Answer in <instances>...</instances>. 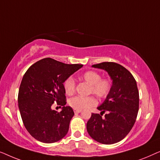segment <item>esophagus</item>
<instances>
[{
    "label": "esophagus",
    "instance_id": "1",
    "mask_svg": "<svg viewBox=\"0 0 160 160\" xmlns=\"http://www.w3.org/2000/svg\"><path fill=\"white\" fill-rule=\"evenodd\" d=\"M82 112V110H76V109H74V113H78Z\"/></svg>",
    "mask_w": 160,
    "mask_h": 160
}]
</instances>
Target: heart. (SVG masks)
Returning a JSON list of instances; mask_svg holds the SVG:
<instances>
[{"label":"heart","instance_id":"obj_1","mask_svg":"<svg viewBox=\"0 0 160 160\" xmlns=\"http://www.w3.org/2000/svg\"><path fill=\"white\" fill-rule=\"evenodd\" d=\"M81 79L90 85L89 93H93L101 99L106 98L111 92L112 82L108 78H101L100 74L95 71H88L81 76ZM65 91L68 95H72L76 89V82L73 78L68 77L63 83ZM68 103L76 110H83L95 106L97 100L93 96L82 97L76 96L69 100Z\"/></svg>","mask_w":160,"mask_h":160}]
</instances>
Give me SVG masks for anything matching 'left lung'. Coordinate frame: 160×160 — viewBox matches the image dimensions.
I'll return each mask as SVG.
<instances>
[{
    "mask_svg": "<svg viewBox=\"0 0 160 160\" xmlns=\"http://www.w3.org/2000/svg\"><path fill=\"white\" fill-rule=\"evenodd\" d=\"M92 67L108 72L112 79V88L98 107L100 114L92 113L87 123V132L100 143H116L127 136L136 120L139 109L136 81L128 70L118 63L104 62ZM105 112L107 113L102 118Z\"/></svg>",
    "mask_w": 160,
    "mask_h": 160,
    "instance_id": "left-lung-1",
    "label": "left lung"
}]
</instances>
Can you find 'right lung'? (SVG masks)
I'll return each instance as SVG.
<instances>
[{"instance_id":"right-lung-1","label":"right lung","mask_w":160,"mask_h":160,"mask_svg":"<svg viewBox=\"0 0 160 160\" xmlns=\"http://www.w3.org/2000/svg\"><path fill=\"white\" fill-rule=\"evenodd\" d=\"M82 66L48 58L26 71L19 87L18 106L26 130L37 141L52 143L66 135L74 112L71 107L65 106L63 83ZM56 102L63 106L60 112L52 109Z\"/></svg>"}]
</instances>
